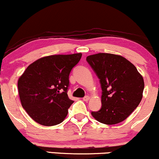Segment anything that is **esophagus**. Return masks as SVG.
Listing matches in <instances>:
<instances>
[{"mask_svg": "<svg viewBox=\"0 0 159 159\" xmlns=\"http://www.w3.org/2000/svg\"><path fill=\"white\" fill-rule=\"evenodd\" d=\"M89 99H90V96H84V97L83 98V100L84 102H87Z\"/></svg>", "mask_w": 159, "mask_h": 159, "instance_id": "obj_1", "label": "esophagus"}]
</instances>
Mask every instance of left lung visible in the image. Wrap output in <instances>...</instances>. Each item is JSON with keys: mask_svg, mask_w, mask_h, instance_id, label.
Segmentation results:
<instances>
[{"mask_svg": "<svg viewBox=\"0 0 159 159\" xmlns=\"http://www.w3.org/2000/svg\"><path fill=\"white\" fill-rule=\"evenodd\" d=\"M87 61L99 79L102 91L101 109L91 114L107 125L121 123L141 101L143 77L130 61L120 55L98 53L87 57Z\"/></svg>", "mask_w": 159, "mask_h": 159, "instance_id": "1", "label": "left lung"}]
</instances>
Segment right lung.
<instances>
[{
  "mask_svg": "<svg viewBox=\"0 0 159 159\" xmlns=\"http://www.w3.org/2000/svg\"><path fill=\"white\" fill-rule=\"evenodd\" d=\"M81 53L39 58L27 66L18 81L23 108L43 125L60 124L74 102L68 97L69 76L79 62Z\"/></svg>",
  "mask_w": 159,
  "mask_h": 159,
  "instance_id": "1",
  "label": "right lung"
}]
</instances>
